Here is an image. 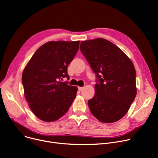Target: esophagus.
Segmentation results:
<instances>
[{
	"label": "esophagus",
	"mask_w": 158,
	"mask_h": 158,
	"mask_svg": "<svg viewBox=\"0 0 158 158\" xmlns=\"http://www.w3.org/2000/svg\"><path fill=\"white\" fill-rule=\"evenodd\" d=\"M78 89L79 91H81L83 90V87H78Z\"/></svg>",
	"instance_id": "obj_1"
}]
</instances>
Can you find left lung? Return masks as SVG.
Returning <instances> with one entry per match:
<instances>
[{
	"label": "left lung",
	"instance_id": "left-lung-1",
	"mask_svg": "<svg viewBox=\"0 0 158 158\" xmlns=\"http://www.w3.org/2000/svg\"><path fill=\"white\" fill-rule=\"evenodd\" d=\"M80 48L96 76L95 93L88 101L90 110L101 122H116L127 114L135 98V67L119 47L107 40L82 41Z\"/></svg>",
	"mask_w": 158,
	"mask_h": 158
}]
</instances>
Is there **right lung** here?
<instances>
[{"label": "right lung", "mask_w": 158, "mask_h": 158, "mask_svg": "<svg viewBox=\"0 0 158 158\" xmlns=\"http://www.w3.org/2000/svg\"><path fill=\"white\" fill-rule=\"evenodd\" d=\"M80 41L48 42L42 45L24 69L22 83L27 101L35 116L47 122L67 113L78 89L60 80L69 78L68 66L76 56Z\"/></svg>", "instance_id": "1"}]
</instances>
